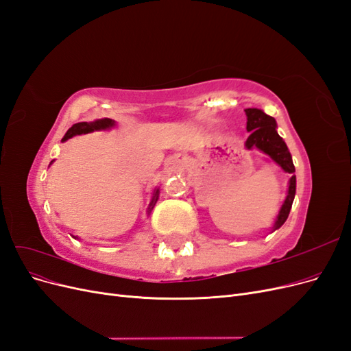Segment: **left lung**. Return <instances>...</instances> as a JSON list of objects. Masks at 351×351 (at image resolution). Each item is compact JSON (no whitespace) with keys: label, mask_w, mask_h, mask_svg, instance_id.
I'll return each instance as SVG.
<instances>
[{"label":"left lung","mask_w":351,"mask_h":351,"mask_svg":"<svg viewBox=\"0 0 351 351\" xmlns=\"http://www.w3.org/2000/svg\"><path fill=\"white\" fill-rule=\"evenodd\" d=\"M244 112L247 115L246 129L247 132H250V136L246 141L247 149H254L256 147V149L262 151L265 155H268L275 164H278L285 173L291 174L289 192H287V197L278 212V217L274 222L272 230L275 231L284 224L290 214L295 195V168L289 147H287L282 137L277 133V121H275L274 117L265 114L262 110L258 108H247L244 110Z\"/></svg>","instance_id":"obj_1"}]
</instances>
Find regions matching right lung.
<instances>
[{
	"label": "right lung",
	"mask_w": 351,
	"mask_h": 351,
	"mask_svg": "<svg viewBox=\"0 0 351 351\" xmlns=\"http://www.w3.org/2000/svg\"><path fill=\"white\" fill-rule=\"evenodd\" d=\"M114 125H115V121L111 120V119H101V120H95V121H90V123H86V121L76 123V124H73L70 129L67 130V133L64 134V137H62L61 142H66L67 139H70V137L77 136V134H86V133H92L95 130H107V129H111V127H114ZM158 196H159V189H155L154 197L151 200V205H149V208H147V215L151 214L152 208L155 206ZM74 239H76V237H74Z\"/></svg>",
	"instance_id": "add662e5"
}]
</instances>
